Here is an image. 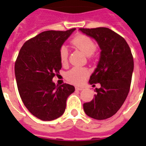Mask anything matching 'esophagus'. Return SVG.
Masks as SVG:
<instances>
[{
    "label": "esophagus",
    "instance_id": "1",
    "mask_svg": "<svg viewBox=\"0 0 146 146\" xmlns=\"http://www.w3.org/2000/svg\"><path fill=\"white\" fill-rule=\"evenodd\" d=\"M75 89H76V90H77V91H81V90H82V89H83V88H82V87H80V86H75Z\"/></svg>",
    "mask_w": 146,
    "mask_h": 146
}]
</instances>
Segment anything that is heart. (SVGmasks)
<instances>
[{
  "label": "heart",
  "mask_w": 146,
  "mask_h": 146,
  "mask_svg": "<svg viewBox=\"0 0 146 146\" xmlns=\"http://www.w3.org/2000/svg\"><path fill=\"white\" fill-rule=\"evenodd\" d=\"M71 44L76 48L82 50L86 56H91L97 49V44L93 39L86 35H77L71 40ZM60 60L63 65L68 61V50L65 46H62L59 50ZM89 71L83 67H73L67 72L66 80L71 83L81 85L86 80Z\"/></svg>",
  "instance_id": "obj_1"
}]
</instances>
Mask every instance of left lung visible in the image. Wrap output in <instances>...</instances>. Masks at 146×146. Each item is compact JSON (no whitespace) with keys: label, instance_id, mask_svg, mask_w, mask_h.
<instances>
[{"label":"left lung","instance_id":"obj_1","mask_svg":"<svg viewBox=\"0 0 146 146\" xmlns=\"http://www.w3.org/2000/svg\"><path fill=\"white\" fill-rule=\"evenodd\" d=\"M80 31L98 43L101 57L89 83L96 86V94L90 102L83 104L85 113L96 120L114 115L127 98L133 71V57L126 40L105 27L80 28Z\"/></svg>","mask_w":146,"mask_h":146}]
</instances>
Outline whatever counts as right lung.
Segmentation results:
<instances>
[{"instance_id":"add662e5","label":"right lung","mask_w":146,"mask_h":146,"mask_svg":"<svg viewBox=\"0 0 146 146\" xmlns=\"http://www.w3.org/2000/svg\"><path fill=\"white\" fill-rule=\"evenodd\" d=\"M75 28L42 32L26 41L15 62L19 96L33 115L49 121L64 113L66 102L75 88L67 83L56 86L52 79L61 69L59 50Z\"/></svg>"}]
</instances>
